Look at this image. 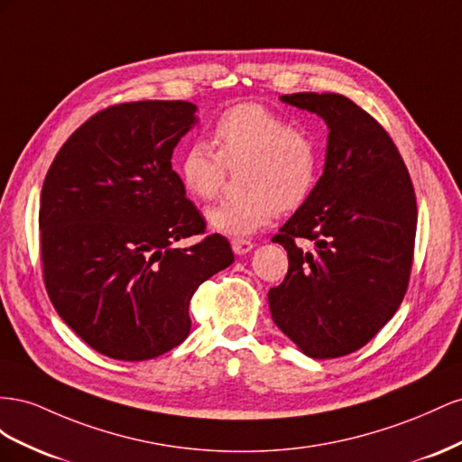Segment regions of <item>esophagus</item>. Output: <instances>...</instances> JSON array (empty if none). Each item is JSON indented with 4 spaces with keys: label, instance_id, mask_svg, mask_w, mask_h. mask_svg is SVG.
<instances>
[{
    "label": "esophagus",
    "instance_id": "1",
    "mask_svg": "<svg viewBox=\"0 0 462 462\" xmlns=\"http://www.w3.org/2000/svg\"><path fill=\"white\" fill-rule=\"evenodd\" d=\"M232 249H234V254L244 255L247 252H252L254 242L252 240H244V238H234L232 240Z\"/></svg>",
    "mask_w": 462,
    "mask_h": 462
}]
</instances>
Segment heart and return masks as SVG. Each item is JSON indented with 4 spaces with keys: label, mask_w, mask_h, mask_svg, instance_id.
<instances>
[{
    "label": "heart",
    "mask_w": 462,
    "mask_h": 462,
    "mask_svg": "<svg viewBox=\"0 0 462 462\" xmlns=\"http://www.w3.org/2000/svg\"><path fill=\"white\" fill-rule=\"evenodd\" d=\"M213 148L195 141L180 154L176 170L183 189L195 201H213L226 170H240L245 195L208 208L210 228L226 236H247L308 199L318 174V152L304 129L288 125L263 104L232 106L213 125Z\"/></svg>",
    "instance_id": "b5f03b06"
}]
</instances>
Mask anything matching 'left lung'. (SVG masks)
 Returning a JSON list of instances; mask_svg holds the SVG:
<instances>
[{
	"label": "left lung",
	"mask_w": 462,
	"mask_h": 462,
	"mask_svg": "<svg viewBox=\"0 0 462 462\" xmlns=\"http://www.w3.org/2000/svg\"><path fill=\"white\" fill-rule=\"evenodd\" d=\"M282 102L328 127L323 176L273 236L288 254L269 290L276 327L311 358L367 345L399 310L411 281L416 195L399 149L375 117L337 92H296ZM300 239L314 244L311 253Z\"/></svg>",
	"instance_id": "8db88e82"
}]
</instances>
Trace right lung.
<instances>
[{
	"label": "right lung",
	"mask_w": 462,
	"mask_h": 462,
	"mask_svg": "<svg viewBox=\"0 0 462 462\" xmlns=\"http://www.w3.org/2000/svg\"><path fill=\"white\" fill-rule=\"evenodd\" d=\"M186 100L124 102L97 112L63 143L41 193V261L50 301L90 348L114 360L156 358L186 340L189 301L232 265L220 234L172 170L197 122Z\"/></svg>",
	"instance_id": "1"
}]
</instances>
